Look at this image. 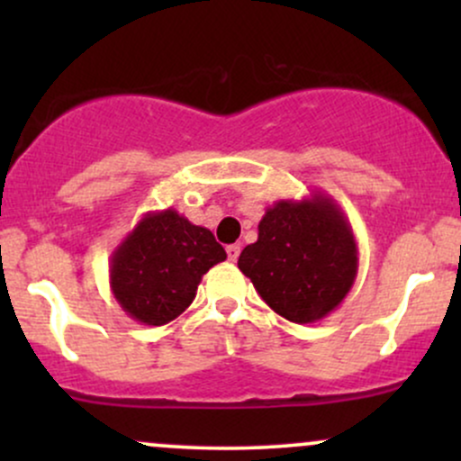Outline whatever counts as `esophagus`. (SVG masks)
Segmentation results:
<instances>
[{
    "label": "esophagus",
    "mask_w": 461,
    "mask_h": 461,
    "mask_svg": "<svg viewBox=\"0 0 461 461\" xmlns=\"http://www.w3.org/2000/svg\"><path fill=\"white\" fill-rule=\"evenodd\" d=\"M225 251H227V260H230V262H236L238 256H240V247H238V245H230L225 249Z\"/></svg>",
    "instance_id": "1"
}]
</instances>
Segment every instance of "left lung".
<instances>
[{
  "instance_id": "1",
  "label": "left lung",
  "mask_w": 461,
  "mask_h": 461,
  "mask_svg": "<svg viewBox=\"0 0 461 461\" xmlns=\"http://www.w3.org/2000/svg\"><path fill=\"white\" fill-rule=\"evenodd\" d=\"M357 242L345 212L314 193L282 199L258 225V240L242 249L238 268L273 312L308 325L345 301L357 277Z\"/></svg>"
}]
</instances>
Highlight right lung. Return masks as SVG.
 <instances>
[{
    "label": "right lung",
    "mask_w": 461,
    "mask_h": 461,
    "mask_svg": "<svg viewBox=\"0 0 461 461\" xmlns=\"http://www.w3.org/2000/svg\"><path fill=\"white\" fill-rule=\"evenodd\" d=\"M225 258L212 231L177 210L147 212L110 256V290L125 314L160 327L193 303L201 277Z\"/></svg>",
    "instance_id": "right-lung-1"
}]
</instances>
